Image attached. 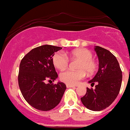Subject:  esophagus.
Here are the masks:
<instances>
[{"label": "esophagus", "mask_w": 130, "mask_h": 130, "mask_svg": "<svg viewBox=\"0 0 130 130\" xmlns=\"http://www.w3.org/2000/svg\"><path fill=\"white\" fill-rule=\"evenodd\" d=\"M76 86L74 85H68V84H66V87L67 88H73V87H75Z\"/></svg>", "instance_id": "esophagus-1"}]
</instances>
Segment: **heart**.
Returning a JSON list of instances; mask_svg holds the SVG:
<instances>
[{
  "instance_id": "heart-1",
  "label": "heart",
  "mask_w": 130,
  "mask_h": 130,
  "mask_svg": "<svg viewBox=\"0 0 130 130\" xmlns=\"http://www.w3.org/2000/svg\"><path fill=\"white\" fill-rule=\"evenodd\" d=\"M69 58L72 59H78L80 60L77 65L79 70H68L62 72L60 74V78L62 82L68 85H74L84 78L87 73L91 74L96 70V63L93 60V54L87 48H78L68 53ZM54 66L60 70H65L68 66L69 60L65 54L62 52H57L53 56Z\"/></svg>"
}]
</instances>
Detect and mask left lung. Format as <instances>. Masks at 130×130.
<instances>
[{"label": "left lung", "instance_id": "left-lung-1", "mask_svg": "<svg viewBox=\"0 0 130 130\" xmlns=\"http://www.w3.org/2000/svg\"><path fill=\"white\" fill-rule=\"evenodd\" d=\"M99 59V70L89 82L95 89L87 88V93L80 98L83 104L92 111H101L113 102L121 88L122 72L119 62L112 53L106 49L95 46Z\"/></svg>", "mask_w": 130, "mask_h": 130}]
</instances>
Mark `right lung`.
<instances>
[{
	"instance_id": "1",
	"label": "right lung",
	"mask_w": 130,
	"mask_h": 130,
	"mask_svg": "<svg viewBox=\"0 0 130 130\" xmlns=\"http://www.w3.org/2000/svg\"><path fill=\"white\" fill-rule=\"evenodd\" d=\"M62 49L54 45H43L34 48L23 57L19 66L18 82L23 96L36 109L50 111L60 102L66 91L63 83L54 81L58 74L53 64L55 52Z\"/></svg>"
}]
</instances>
